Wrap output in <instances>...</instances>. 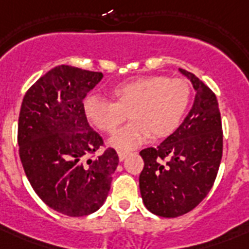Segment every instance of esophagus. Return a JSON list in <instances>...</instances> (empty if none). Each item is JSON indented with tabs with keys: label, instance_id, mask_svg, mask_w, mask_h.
Here are the masks:
<instances>
[{
	"label": "esophagus",
	"instance_id": "1",
	"mask_svg": "<svg viewBox=\"0 0 249 249\" xmlns=\"http://www.w3.org/2000/svg\"><path fill=\"white\" fill-rule=\"evenodd\" d=\"M117 155H119V159H120L121 161H123V160L126 159V156H128V154H126V152H124V151H119V152H117Z\"/></svg>",
	"mask_w": 249,
	"mask_h": 249
}]
</instances>
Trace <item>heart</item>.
Masks as SVG:
<instances>
[{"instance_id":"1","label":"heart","mask_w":249,"mask_h":249,"mask_svg":"<svg viewBox=\"0 0 249 249\" xmlns=\"http://www.w3.org/2000/svg\"><path fill=\"white\" fill-rule=\"evenodd\" d=\"M111 95L115 102L88 95L84 99V113L105 133H112L129 113L133 121L113 133L109 143L120 150H132L147 140L150 133L154 138H164L178 128L189 106L191 89L182 79L146 76L119 84Z\"/></svg>"}]
</instances>
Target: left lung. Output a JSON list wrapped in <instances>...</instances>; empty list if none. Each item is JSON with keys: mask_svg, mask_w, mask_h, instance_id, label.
<instances>
[{"mask_svg": "<svg viewBox=\"0 0 249 249\" xmlns=\"http://www.w3.org/2000/svg\"><path fill=\"white\" fill-rule=\"evenodd\" d=\"M196 91L179 128L158 147L140 152L144 161L140 190L146 208L174 218L193 211L212 189L222 159V123L216 94L196 76L179 68Z\"/></svg>", "mask_w": 249, "mask_h": 249, "instance_id": "obj_1", "label": "left lung"}]
</instances>
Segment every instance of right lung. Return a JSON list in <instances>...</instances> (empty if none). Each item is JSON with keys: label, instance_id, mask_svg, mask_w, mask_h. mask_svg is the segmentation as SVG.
I'll use <instances>...</instances> for the list:
<instances>
[{"label": "right lung", "instance_id": "add662e5", "mask_svg": "<svg viewBox=\"0 0 249 249\" xmlns=\"http://www.w3.org/2000/svg\"><path fill=\"white\" fill-rule=\"evenodd\" d=\"M102 72L56 66L25 93L18 123L19 156L25 176L45 204L70 217L101 208L119 156L105 148L84 113L86 94Z\"/></svg>", "mask_w": 249, "mask_h": 249}]
</instances>
